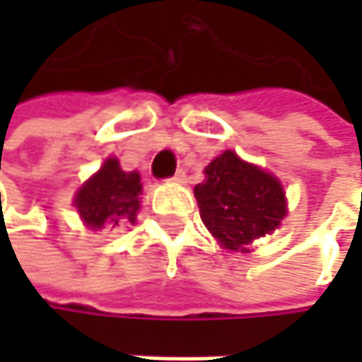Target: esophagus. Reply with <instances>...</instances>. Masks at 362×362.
Wrapping results in <instances>:
<instances>
[{"instance_id":"esophagus-1","label":"esophagus","mask_w":362,"mask_h":362,"mask_svg":"<svg viewBox=\"0 0 362 362\" xmlns=\"http://www.w3.org/2000/svg\"><path fill=\"white\" fill-rule=\"evenodd\" d=\"M172 182H176V184H184V182H186V172H184V170H178V172L174 174Z\"/></svg>"}]
</instances>
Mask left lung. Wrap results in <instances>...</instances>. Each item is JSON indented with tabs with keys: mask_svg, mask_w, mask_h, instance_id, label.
<instances>
[{
	"mask_svg": "<svg viewBox=\"0 0 362 362\" xmlns=\"http://www.w3.org/2000/svg\"><path fill=\"white\" fill-rule=\"evenodd\" d=\"M194 197L203 224L230 252H250L247 245L279 228L287 214L283 184L235 151H224L205 168Z\"/></svg>",
	"mask_w": 362,
	"mask_h": 362,
	"instance_id": "obj_1",
	"label": "left lung"
}]
</instances>
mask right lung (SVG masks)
Instances as JSON below:
<instances>
[{"label":"right lung","mask_w":362,"mask_h":362,"mask_svg":"<svg viewBox=\"0 0 362 362\" xmlns=\"http://www.w3.org/2000/svg\"><path fill=\"white\" fill-rule=\"evenodd\" d=\"M140 174L123 172L119 159L109 157L103 168L75 194V207L83 224L92 230L103 226L136 222L140 209Z\"/></svg>","instance_id":"add662e5"}]
</instances>
